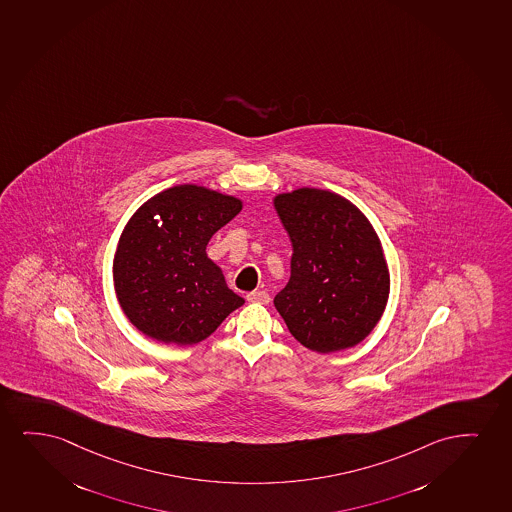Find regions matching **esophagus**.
Returning a JSON list of instances; mask_svg holds the SVG:
<instances>
[{
  "label": "esophagus",
  "instance_id": "esophagus-1",
  "mask_svg": "<svg viewBox=\"0 0 512 512\" xmlns=\"http://www.w3.org/2000/svg\"><path fill=\"white\" fill-rule=\"evenodd\" d=\"M246 300H248V302H255V304H269L271 297H269V293L264 292V290H257V292L248 293Z\"/></svg>",
  "mask_w": 512,
  "mask_h": 512
}]
</instances>
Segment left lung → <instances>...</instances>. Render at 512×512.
<instances>
[{
  "instance_id": "left-lung-1",
  "label": "left lung",
  "mask_w": 512,
  "mask_h": 512,
  "mask_svg": "<svg viewBox=\"0 0 512 512\" xmlns=\"http://www.w3.org/2000/svg\"><path fill=\"white\" fill-rule=\"evenodd\" d=\"M274 206L293 246L290 281L274 297L288 330L321 354L356 346L379 323L389 295V271L370 222L323 189L279 194Z\"/></svg>"
}]
</instances>
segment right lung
Listing matches in <instances>:
<instances>
[{"label":"right lung","mask_w":512,"mask_h":512,"mask_svg":"<svg viewBox=\"0 0 512 512\" xmlns=\"http://www.w3.org/2000/svg\"><path fill=\"white\" fill-rule=\"evenodd\" d=\"M241 201L198 186H175L140 206L121 234L114 286L140 332L191 346L212 335L245 300L229 290L206 245Z\"/></svg>","instance_id":"obj_1"}]
</instances>
